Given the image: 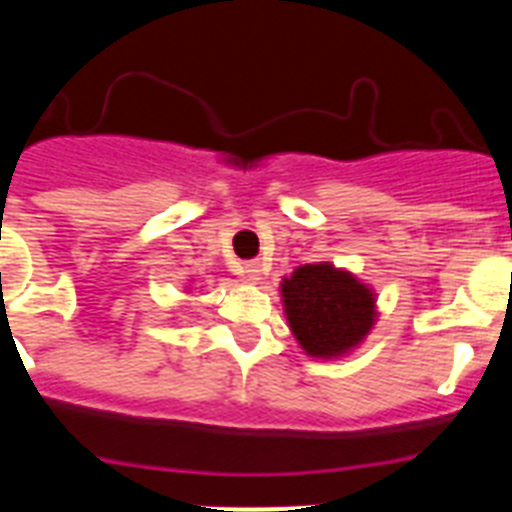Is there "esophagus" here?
<instances>
[{"mask_svg":"<svg viewBox=\"0 0 512 512\" xmlns=\"http://www.w3.org/2000/svg\"><path fill=\"white\" fill-rule=\"evenodd\" d=\"M243 274H246L248 279H253V282H259L261 274H264V264H259V261H248V264H243Z\"/></svg>","mask_w":512,"mask_h":512,"instance_id":"obj_1","label":"esophagus"}]
</instances>
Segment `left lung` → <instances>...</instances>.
Segmentation results:
<instances>
[{
	"mask_svg": "<svg viewBox=\"0 0 512 512\" xmlns=\"http://www.w3.org/2000/svg\"><path fill=\"white\" fill-rule=\"evenodd\" d=\"M289 328L310 356H341L374 325V295L348 271L305 264L284 279Z\"/></svg>",
	"mask_w": 512,
	"mask_h": 512,
	"instance_id": "left-lung-1",
	"label": "left lung"
}]
</instances>
